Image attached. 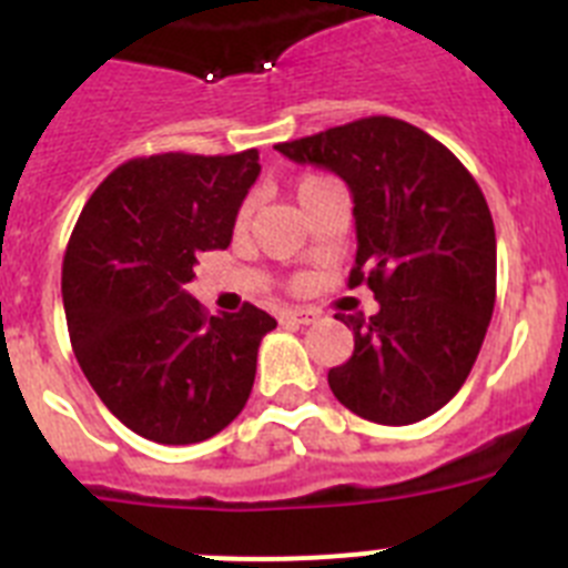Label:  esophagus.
Returning a JSON list of instances; mask_svg holds the SVG:
<instances>
[{"label": "esophagus", "instance_id": "34e87169", "mask_svg": "<svg viewBox=\"0 0 568 568\" xmlns=\"http://www.w3.org/2000/svg\"><path fill=\"white\" fill-rule=\"evenodd\" d=\"M281 318L293 321V324H315V321L321 318V313L313 307H293V310H284Z\"/></svg>", "mask_w": 568, "mask_h": 568}]
</instances>
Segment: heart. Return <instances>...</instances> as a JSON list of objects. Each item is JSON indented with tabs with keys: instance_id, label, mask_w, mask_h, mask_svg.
Segmentation results:
<instances>
[{
	"instance_id": "heart-1",
	"label": "heart",
	"mask_w": 568,
	"mask_h": 568,
	"mask_svg": "<svg viewBox=\"0 0 568 568\" xmlns=\"http://www.w3.org/2000/svg\"><path fill=\"white\" fill-rule=\"evenodd\" d=\"M313 182H321V179H307V182H301L298 193H301V190H304V187H307V184H313ZM247 215H250V204H244V207H241V213H239V224L247 222Z\"/></svg>"
}]
</instances>
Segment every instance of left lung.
<instances>
[{"label":"left lung","instance_id":"1","mask_svg":"<svg viewBox=\"0 0 568 568\" xmlns=\"http://www.w3.org/2000/svg\"><path fill=\"white\" fill-rule=\"evenodd\" d=\"M290 162L344 179L353 195L355 267L378 313L341 315L355 349L327 375L366 420L406 426L455 398L495 310L498 247L469 170L433 135L389 115L275 144Z\"/></svg>","mask_w":568,"mask_h":568}]
</instances>
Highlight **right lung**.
<instances>
[{
  "label": "right lung",
  "instance_id": "right-lung-1",
  "mask_svg": "<svg viewBox=\"0 0 568 568\" xmlns=\"http://www.w3.org/2000/svg\"><path fill=\"white\" fill-rule=\"evenodd\" d=\"M261 173L258 150L130 159L97 187L62 264L68 333L84 378L155 444L213 438L244 409L275 318L207 315L184 290L195 255L224 250Z\"/></svg>",
  "mask_w": 568,
  "mask_h": 568
}]
</instances>
